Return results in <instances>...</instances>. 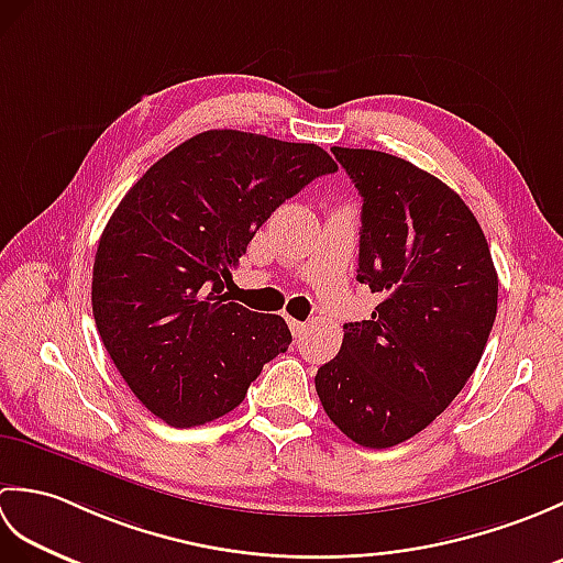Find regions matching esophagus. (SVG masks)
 Segmentation results:
<instances>
[{
  "instance_id": "1",
  "label": "esophagus",
  "mask_w": 563,
  "mask_h": 563,
  "mask_svg": "<svg viewBox=\"0 0 563 563\" xmlns=\"http://www.w3.org/2000/svg\"><path fill=\"white\" fill-rule=\"evenodd\" d=\"M288 327H290V331H292V336H295V339H302L305 333H307V327H309V324H305V321H297V319L288 317Z\"/></svg>"
}]
</instances>
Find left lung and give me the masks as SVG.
<instances>
[{
    "instance_id": "obj_1",
    "label": "left lung",
    "mask_w": 563,
    "mask_h": 563,
    "mask_svg": "<svg viewBox=\"0 0 563 563\" xmlns=\"http://www.w3.org/2000/svg\"><path fill=\"white\" fill-rule=\"evenodd\" d=\"M331 152L363 196L357 280L382 302L343 324L314 385L341 433L385 450L433 423L472 377L498 275L474 212L440 178L387 152Z\"/></svg>"
}]
</instances>
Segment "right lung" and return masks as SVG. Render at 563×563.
Wrapping results in <instances>:
<instances>
[{
	"instance_id": "add662e5",
	"label": "right lung",
	"mask_w": 563,
	"mask_h": 563,
	"mask_svg": "<svg viewBox=\"0 0 563 563\" xmlns=\"http://www.w3.org/2000/svg\"><path fill=\"white\" fill-rule=\"evenodd\" d=\"M339 172L307 142L206 130L154 162L99 239L91 307L118 373L174 428L230 413L288 351L278 314L230 302V268L285 200Z\"/></svg>"
}]
</instances>
